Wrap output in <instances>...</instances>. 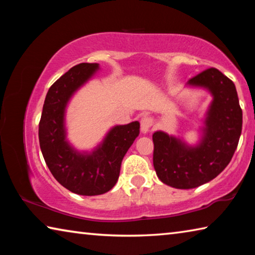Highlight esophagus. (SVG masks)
<instances>
[{"label": "esophagus", "mask_w": 255, "mask_h": 255, "mask_svg": "<svg viewBox=\"0 0 255 255\" xmlns=\"http://www.w3.org/2000/svg\"><path fill=\"white\" fill-rule=\"evenodd\" d=\"M152 126H153L152 118L148 117V116H145V117L141 118V120H140V131L141 132L147 133Z\"/></svg>", "instance_id": "1"}]
</instances>
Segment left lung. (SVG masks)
Returning <instances> with one entry per match:
<instances>
[{
	"label": "left lung",
	"mask_w": 255,
	"mask_h": 255,
	"mask_svg": "<svg viewBox=\"0 0 255 255\" xmlns=\"http://www.w3.org/2000/svg\"><path fill=\"white\" fill-rule=\"evenodd\" d=\"M213 97L196 145L162 130L153 133V164L158 179L176 189H192L215 179L228 165L239 144L243 115L235 84L217 68L187 83Z\"/></svg>",
	"instance_id": "8db88e82"
}]
</instances>
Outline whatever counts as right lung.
I'll list each match as a JSON object with an SVG mask.
<instances>
[{
  "mask_svg": "<svg viewBox=\"0 0 255 255\" xmlns=\"http://www.w3.org/2000/svg\"><path fill=\"white\" fill-rule=\"evenodd\" d=\"M99 68L97 63H82L60 76L47 92L39 123L40 149L49 171L81 196L102 195L115 187L125 154L139 135V123L132 122L112 127L92 152H79L67 140L68 102Z\"/></svg>",
  "mask_w": 255,
  "mask_h": 255,
  "instance_id": "add662e5",
  "label": "right lung"
}]
</instances>
